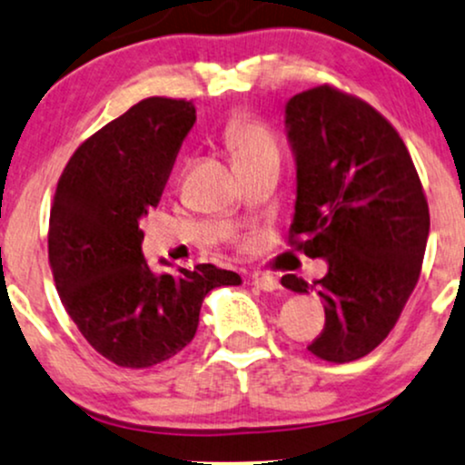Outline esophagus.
I'll use <instances>...</instances> for the list:
<instances>
[{
    "instance_id": "34e87169",
    "label": "esophagus",
    "mask_w": 465,
    "mask_h": 465,
    "mask_svg": "<svg viewBox=\"0 0 465 465\" xmlns=\"http://www.w3.org/2000/svg\"><path fill=\"white\" fill-rule=\"evenodd\" d=\"M252 285L263 289V292H276V289H281V282H278V278L270 276V274H254L252 276Z\"/></svg>"
}]
</instances>
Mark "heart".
I'll return each mask as SVG.
<instances>
[{
  "label": "heart",
  "mask_w": 465,
  "mask_h": 465,
  "mask_svg": "<svg viewBox=\"0 0 465 465\" xmlns=\"http://www.w3.org/2000/svg\"><path fill=\"white\" fill-rule=\"evenodd\" d=\"M223 141L231 147L234 161L239 165L261 156L278 154V141L274 133L248 113H239L231 117V122L223 128Z\"/></svg>",
  "instance_id": "1"
}]
</instances>
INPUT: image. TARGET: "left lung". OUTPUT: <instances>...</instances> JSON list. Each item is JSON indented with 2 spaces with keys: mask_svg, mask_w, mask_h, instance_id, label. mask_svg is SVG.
Returning <instances> with one entry per match:
<instances>
[{
  "mask_svg": "<svg viewBox=\"0 0 465 465\" xmlns=\"http://www.w3.org/2000/svg\"><path fill=\"white\" fill-rule=\"evenodd\" d=\"M285 125L298 165L289 243L329 261L313 282L326 322L309 351L348 363L390 335L418 285L427 195L401 134L357 95L331 84L298 93L287 102ZM281 282L309 289L293 274Z\"/></svg>",
  "mask_w": 465,
  "mask_h": 465,
  "instance_id": "1",
  "label": "left lung"
}]
</instances>
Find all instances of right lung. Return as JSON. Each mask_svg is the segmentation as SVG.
Instances as JSON below:
<instances>
[{
  "mask_svg": "<svg viewBox=\"0 0 465 465\" xmlns=\"http://www.w3.org/2000/svg\"><path fill=\"white\" fill-rule=\"evenodd\" d=\"M193 122L191 102L147 97L91 134L58 178L47 252L60 302L119 368L172 359L195 337L206 293L242 282L211 263L158 276L141 254L139 220L161 202Z\"/></svg>",
  "mask_w": 465,
  "mask_h": 465,
  "instance_id": "1",
  "label": "right lung"
}]
</instances>
